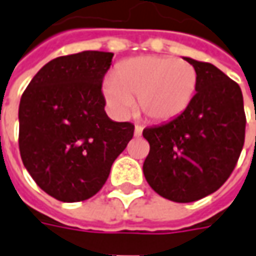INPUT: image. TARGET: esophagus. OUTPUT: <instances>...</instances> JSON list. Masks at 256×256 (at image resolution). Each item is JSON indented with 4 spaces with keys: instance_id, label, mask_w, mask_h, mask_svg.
Listing matches in <instances>:
<instances>
[{
    "instance_id": "obj_1",
    "label": "esophagus",
    "mask_w": 256,
    "mask_h": 256,
    "mask_svg": "<svg viewBox=\"0 0 256 256\" xmlns=\"http://www.w3.org/2000/svg\"><path fill=\"white\" fill-rule=\"evenodd\" d=\"M142 126L141 124H136V128H134V136L136 137H140L141 134H142Z\"/></svg>"
}]
</instances>
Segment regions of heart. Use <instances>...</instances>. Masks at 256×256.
<instances>
[{
	"mask_svg": "<svg viewBox=\"0 0 256 256\" xmlns=\"http://www.w3.org/2000/svg\"><path fill=\"white\" fill-rule=\"evenodd\" d=\"M198 87V74L187 60L172 56H141L124 62L104 82V96L118 115H126L138 101L151 120H170L188 108Z\"/></svg>",
	"mask_w": 256,
	"mask_h": 256,
	"instance_id": "1",
	"label": "heart"
}]
</instances>
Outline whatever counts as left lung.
Returning a JSON list of instances; mask_svg holds the SVG:
<instances>
[{
    "label": "left lung",
    "mask_w": 256,
    "mask_h": 256,
    "mask_svg": "<svg viewBox=\"0 0 256 256\" xmlns=\"http://www.w3.org/2000/svg\"><path fill=\"white\" fill-rule=\"evenodd\" d=\"M196 68L198 87L188 108L170 122L146 128L150 142L144 176L155 192L174 202H194L230 178L246 138L240 86L208 62Z\"/></svg>",
    "instance_id": "left-lung-1"
}]
</instances>
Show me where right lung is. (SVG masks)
<instances>
[{"label": "right lung", "mask_w": 256, "mask_h": 256, "mask_svg": "<svg viewBox=\"0 0 256 256\" xmlns=\"http://www.w3.org/2000/svg\"><path fill=\"white\" fill-rule=\"evenodd\" d=\"M112 52L58 56L37 72L19 105V151L41 190L62 202L96 196L133 138L134 124L105 114Z\"/></svg>", "instance_id": "1"}]
</instances>
